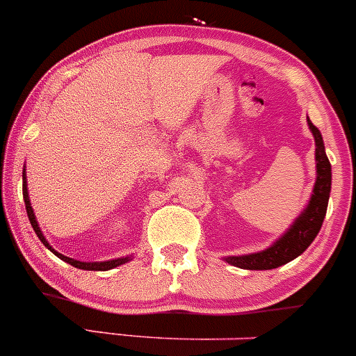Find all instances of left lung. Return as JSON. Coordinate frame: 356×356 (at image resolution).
<instances>
[{
  "label": "left lung",
  "mask_w": 356,
  "mask_h": 356,
  "mask_svg": "<svg viewBox=\"0 0 356 356\" xmlns=\"http://www.w3.org/2000/svg\"><path fill=\"white\" fill-rule=\"evenodd\" d=\"M308 127L315 139V161H317V181H315L312 198L307 208L301 211L300 217L293 222V225L267 250L258 253L241 254V257H227L225 261L234 267L246 268V270H270L281 265L288 264L300 257L308 246L317 238L322 227V222L327 211L329 195H331V163L325 155L322 134L308 118Z\"/></svg>",
  "instance_id": "left-lung-1"
}]
</instances>
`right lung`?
<instances>
[{"instance_id": "add662e5", "label": "right lung", "mask_w": 356, "mask_h": 356, "mask_svg": "<svg viewBox=\"0 0 356 356\" xmlns=\"http://www.w3.org/2000/svg\"><path fill=\"white\" fill-rule=\"evenodd\" d=\"M22 179H24V184H22L24 201H25V210H27L29 220H31L32 229H34V232H35V234H38V238L41 239L42 245L48 248V250L51 251V253H55L56 257L62 258V260L67 261V264L74 265V267H77V268H82V270H110V268H115V267H118V265H122V264H125V261L131 260V257H125V258H115V260H106V261H92V264H91V261L74 260V258H68V257H65V254H62V253H58V251L53 250V248L49 246V243L46 241L44 236H42L41 229H39V225H38V220H35L34 210H32V207H31V200H29V193H27V181H25V168H24Z\"/></svg>"}]
</instances>
